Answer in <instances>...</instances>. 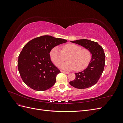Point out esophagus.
<instances>
[{"label": "esophagus", "instance_id": "obj_1", "mask_svg": "<svg viewBox=\"0 0 123 123\" xmlns=\"http://www.w3.org/2000/svg\"><path fill=\"white\" fill-rule=\"evenodd\" d=\"M61 72H62V73H65V74H69V73L68 72L64 71H62V70H61Z\"/></svg>", "mask_w": 123, "mask_h": 123}]
</instances>
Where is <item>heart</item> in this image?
Instances as JSON below:
<instances>
[{"label": "heart", "instance_id": "obj_1", "mask_svg": "<svg viewBox=\"0 0 123 123\" xmlns=\"http://www.w3.org/2000/svg\"><path fill=\"white\" fill-rule=\"evenodd\" d=\"M68 61L61 65L66 70L74 69L80 71L85 69L90 63L92 54L87 49H82L74 43H68L63 46L62 51L58 47H54L50 52V57L53 64L56 66L62 64L67 57Z\"/></svg>", "mask_w": 123, "mask_h": 123}]
</instances>
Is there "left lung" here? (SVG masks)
Masks as SVG:
<instances>
[{"instance_id": "1", "label": "left lung", "mask_w": 123, "mask_h": 123, "mask_svg": "<svg viewBox=\"0 0 123 123\" xmlns=\"http://www.w3.org/2000/svg\"><path fill=\"white\" fill-rule=\"evenodd\" d=\"M72 43L85 47L90 51L91 61L84 71L75 73V79L70 84L77 89H86L97 83L103 72L105 65V54L103 48L97 42L88 39H79Z\"/></svg>"}]
</instances>
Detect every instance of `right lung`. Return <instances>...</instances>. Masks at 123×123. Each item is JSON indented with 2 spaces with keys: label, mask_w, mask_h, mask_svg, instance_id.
Instances as JSON below:
<instances>
[{
  "label": "right lung",
  "mask_w": 123,
  "mask_h": 123,
  "mask_svg": "<svg viewBox=\"0 0 123 123\" xmlns=\"http://www.w3.org/2000/svg\"><path fill=\"white\" fill-rule=\"evenodd\" d=\"M67 40L49 35L38 37L25 44L18 56V68L24 82L36 91L52 87L61 72L51 61L50 52Z\"/></svg>",
  "instance_id": "1"
}]
</instances>
